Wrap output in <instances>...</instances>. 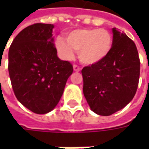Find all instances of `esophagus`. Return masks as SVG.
<instances>
[{
	"label": "esophagus",
	"instance_id": "esophagus-1",
	"mask_svg": "<svg viewBox=\"0 0 149 149\" xmlns=\"http://www.w3.org/2000/svg\"><path fill=\"white\" fill-rule=\"evenodd\" d=\"M73 68H74V70L75 72L80 71V68H79L78 65H74L73 66Z\"/></svg>",
	"mask_w": 149,
	"mask_h": 149
}]
</instances>
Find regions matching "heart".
Masks as SVG:
<instances>
[{
    "mask_svg": "<svg viewBox=\"0 0 149 149\" xmlns=\"http://www.w3.org/2000/svg\"><path fill=\"white\" fill-rule=\"evenodd\" d=\"M65 42L61 38L55 41L56 49L67 60L74 58V52L78 51L79 61L87 65L102 62L111 52L113 38L104 29H79L69 32Z\"/></svg>",
    "mask_w": 149,
    "mask_h": 149,
    "instance_id": "1",
    "label": "heart"
}]
</instances>
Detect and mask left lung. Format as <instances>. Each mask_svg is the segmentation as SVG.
<instances>
[{"label":"left lung","mask_w":149,"mask_h":149,"mask_svg":"<svg viewBox=\"0 0 149 149\" xmlns=\"http://www.w3.org/2000/svg\"><path fill=\"white\" fill-rule=\"evenodd\" d=\"M113 46L105 60L82 70L83 92L90 109L109 116L122 109L134 97L140 61L134 42L113 28Z\"/></svg>","instance_id":"1"}]
</instances>
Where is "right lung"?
<instances>
[{"label":"right lung","mask_w":149,"mask_h":149,"mask_svg":"<svg viewBox=\"0 0 149 149\" xmlns=\"http://www.w3.org/2000/svg\"><path fill=\"white\" fill-rule=\"evenodd\" d=\"M53 28L52 24L42 23L27 26L9 49L8 70L15 95L38 114L56 107L73 73L71 64L57 56Z\"/></svg>","instance_id":"right-lung-1"}]
</instances>
